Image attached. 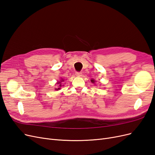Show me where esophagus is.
Returning <instances> with one entry per match:
<instances>
[{"label": "esophagus", "instance_id": "esophagus-1", "mask_svg": "<svg viewBox=\"0 0 155 155\" xmlns=\"http://www.w3.org/2000/svg\"><path fill=\"white\" fill-rule=\"evenodd\" d=\"M82 73H81V72H76L75 73V75L77 76V77H81L82 76Z\"/></svg>", "mask_w": 155, "mask_h": 155}]
</instances>
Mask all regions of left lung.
<instances>
[{"label": "left lung", "mask_w": 155, "mask_h": 155, "mask_svg": "<svg viewBox=\"0 0 155 155\" xmlns=\"http://www.w3.org/2000/svg\"><path fill=\"white\" fill-rule=\"evenodd\" d=\"M91 82L92 83L94 84V82H95V81H94V79H91Z\"/></svg>", "instance_id": "1"}]
</instances>
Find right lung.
Segmentation results:
<instances>
[{"label":"right lung","mask_w":155,"mask_h":155,"mask_svg":"<svg viewBox=\"0 0 155 155\" xmlns=\"http://www.w3.org/2000/svg\"><path fill=\"white\" fill-rule=\"evenodd\" d=\"M64 81V80L62 79V78H61V81H58V82L57 83V84H58V86H57V88H55V90L58 91V90H59V89H61V87L63 86V85H62V82H63Z\"/></svg>","instance_id":"right-lung-1"}]
</instances>
